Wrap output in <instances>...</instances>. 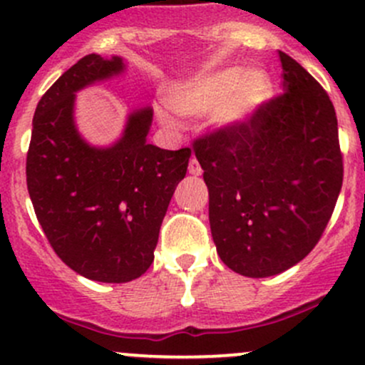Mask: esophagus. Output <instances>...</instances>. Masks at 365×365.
<instances>
[{
	"label": "esophagus",
	"mask_w": 365,
	"mask_h": 365,
	"mask_svg": "<svg viewBox=\"0 0 365 365\" xmlns=\"http://www.w3.org/2000/svg\"><path fill=\"white\" fill-rule=\"evenodd\" d=\"M189 173L190 175H194V176H199L202 173V168H201V164L197 163V159H195V157H192V159H190V163H189Z\"/></svg>",
	"instance_id": "esophagus-1"
}]
</instances>
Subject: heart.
Returning a JSON list of instances; mask_svg holds the SVG:
<instances>
[{"label": "heart", "mask_w": 365, "mask_h": 365, "mask_svg": "<svg viewBox=\"0 0 365 365\" xmlns=\"http://www.w3.org/2000/svg\"><path fill=\"white\" fill-rule=\"evenodd\" d=\"M271 80L264 73L232 66L180 80L168 92V106L187 117L217 113L222 124H245L266 105ZM164 120L170 118L164 115Z\"/></svg>", "instance_id": "1"}]
</instances>
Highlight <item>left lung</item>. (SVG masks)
Segmentation results:
<instances>
[{
  "mask_svg": "<svg viewBox=\"0 0 365 365\" xmlns=\"http://www.w3.org/2000/svg\"><path fill=\"white\" fill-rule=\"evenodd\" d=\"M283 92L248 122L194 141L210 190V227L227 267L283 273L317 247L343 185L336 110L324 87L279 52Z\"/></svg>",
  "mask_w": 365,
  "mask_h": 365,
  "instance_id": "1",
  "label": "left lung"
}]
</instances>
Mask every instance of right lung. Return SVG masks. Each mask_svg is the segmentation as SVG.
Wrapping results in <instances>:
<instances>
[{
  "label": "right lung",
  "mask_w": 365,
  "mask_h": 365,
  "mask_svg": "<svg viewBox=\"0 0 365 365\" xmlns=\"http://www.w3.org/2000/svg\"><path fill=\"white\" fill-rule=\"evenodd\" d=\"M124 71L120 57L89 53L41 96L26 159L29 197L48 243L86 278L125 283L153 262L159 229L190 148L147 143L152 108L129 115L120 140L96 148L73 122L75 92Z\"/></svg>",
  "instance_id": "add662e5"
}]
</instances>
